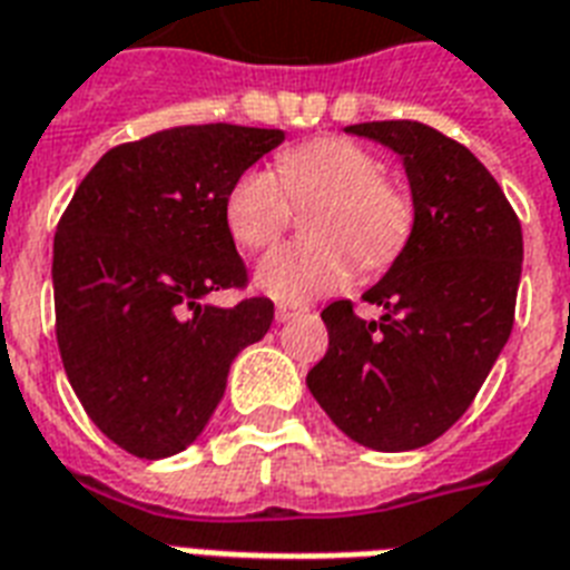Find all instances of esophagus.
<instances>
[{
    "instance_id": "esophagus-1",
    "label": "esophagus",
    "mask_w": 570,
    "mask_h": 570,
    "mask_svg": "<svg viewBox=\"0 0 570 570\" xmlns=\"http://www.w3.org/2000/svg\"><path fill=\"white\" fill-rule=\"evenodd\" d=\"M302 314V307H295V304H277L275 307V320L277 323H289L293 316Z\"/></svg>"
}]
</instances>
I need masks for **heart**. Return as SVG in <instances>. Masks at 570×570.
<instances>
[{
    "mask_svg": "<svg viewBox=\"0 0 570 570\" xmlns=\"http://www.w3.org/2000/svg\"><path fill=\"white\" fill-rule=\"evenodd\" d=\"M293 203H320L307 224L316 242L277 247L256 266V286L284 304L314 302L346 286L355 259L364 268L385 266L412 229L410 199L382 179L380 158L341 137L281 151L277 176L245 169L224 199L229 236L245 250H266L289 224Z\"/></svg>",
    "mask_w": 570,
    "mask_h": 570,
    "instance_id": "1",
    "label": "heart"
}]
</instances>
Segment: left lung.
<instances>
[{"label":"left lung","mask_w":570,"mask_h":570,"mask_svg":"<svg viewBox=\"0 0 570 570\" xmlns=\"http://www.w3.org/2000/svg\"><path fill=\"white\" fill-rule=\"evenodd\" d=\"M346 134L401 155L412 233L362 320L350 302L323 311L328 350L307 389L353 442L412 451L469 410L514 325L523 233L488 167L421 121H364Z\"/></svg>","instance_id":"1"}]
</instances>
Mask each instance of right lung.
Instances as JSON below:
<instances>
[{"label": "right lung", "mask_w": 570, "mask_h": 570, "mask_svg": "<svg viewBox=\"0 0 570 570\" xmlns=\"http://www.w3.org/2000/svg\"><path fill=\"white\" fill-rule=\"evenodd\" d=\"M284 130L181 125L104 155L53 242L56 341L82 410L134 458H173L227 391L229 364L263 341L275 304L206 298L245 286L224 220L229 185Z\"/></svg>", "instance_id": "add662e5"}]
</instances>
